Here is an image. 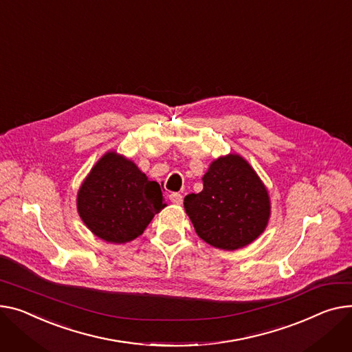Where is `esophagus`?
<instances>
[{
    "label": "esophagus",
    "instance_id": "esophagus-1",
    "mask_svg": "<svg viewBox=\"0 0 352 352\" xmlns=\"http://www.w3.org/2000/svg\"><path fill=\"white\" fill-rule=\"evenodd\" d=\"M170 201H171L173 204H175V205H181V204H182V195L178 194V192H173V194L170 195Z\"/></svg>",
    "mask_w": 352,
    "mask_h": 352
}]
</instances>
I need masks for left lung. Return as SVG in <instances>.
<instances>
[{"label":"left lung","mask_w":352,"mask_h":352,"mask_svg":"<svg viewBox=\"0 0 352 352\" xmlns=\"http://www.w3.org/2000/svg\"><path fill=\"white\" fill-rule=\"evenodd\" d=\"M204 190L184 198L198 236L210 246L235 250L265 230L270 201L265 185L238 154L215 160L202 178Z\"/></svg>","instance_id":"1"}]
</instances>
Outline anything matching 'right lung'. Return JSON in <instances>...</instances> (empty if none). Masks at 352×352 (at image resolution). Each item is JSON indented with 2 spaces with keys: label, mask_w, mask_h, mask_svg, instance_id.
Wrapping results in <instances>:
<instances>
[{
  "label": "right lung",
  "mask_w": 352,
  "mask_h": 352,
  "mask_svg": "<svg viewBox=\"0 0 352 352\" xmlns=\"http://www.w3.org/2000/svg\"><path fill=\"white\" fill-rule=\"evenodd\" d=\"M158 182L116 153L103 155L83 181L78 210L85 225L106 242L126 243L142 235L166 206Z\"/></svg>",
  "instance_id": "1"
}]
</instances>
